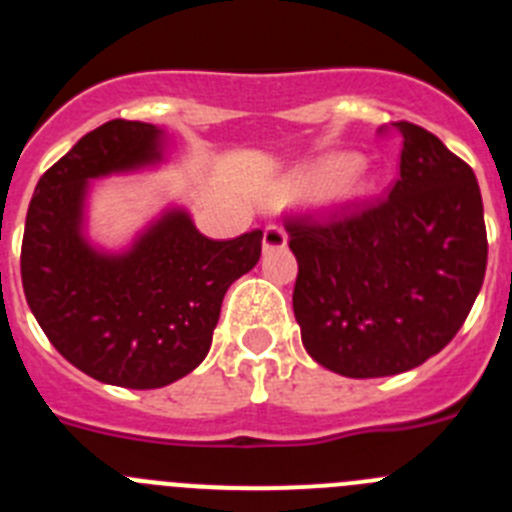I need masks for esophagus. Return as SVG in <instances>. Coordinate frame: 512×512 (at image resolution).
<instances>
[{
  "label": "esophagus",
  "instance_id": "1",
  "mask_svg": "<svg viewBox=\"0 0 512 512\" xmlns=\"http://www.w3.org/2000/svg\"><path fill=\"white\" fill-rule=\"evenodd\" d=\"M287 246V233L279 225H269L264 230V251H277V248Z\"/></svg>",
  "mask_w": 512,
  "mask_h": 512
}]
</instances>
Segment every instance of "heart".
Segmentation results:
<instances>
[{
  "label": "heart",
  "instance_id": "b5f03b06",
  "mask_svg": "<svg viewBox=\"0 0 512 512\" xmlns=\"http://www.w3.org/2000/svg\"><path fill=\"white\" fill-rule=\"evenodd\" d=\"M379 192L377 176L359 166L354 153H328L287 174L269 194L271 207H292L325 197L336 210H359Z\"/></svg>",
  "mask_w": 512,
  "mask_h": 512
}]
</instances>
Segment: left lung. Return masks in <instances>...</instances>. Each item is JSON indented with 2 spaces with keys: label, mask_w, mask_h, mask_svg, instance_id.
Masks as SVG:
<instances>
[{
  "label": "left lung",
  "mask_w": 512,
  "mask_h": 512,
  "mask_svg": "<svg viewBox=\"0 0 512 512\" xmlns=\"http://www.w3.org/2000/svg\"><path fill=\"white\" fill-rule=\"evenodd\" d=\"M397 133L400 179L387 200L341 223L287 228L302 346L341 377H392L436 356L485 282L477 176L428 130L397 122Z\"/></svg>",
  "instance_id": "obj_1"
}]
</instances>
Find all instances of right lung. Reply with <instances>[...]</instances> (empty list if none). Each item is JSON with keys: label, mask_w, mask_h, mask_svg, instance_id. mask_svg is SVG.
<instances>
[{"label": "right lung", "mask_w": 512, "mask_h": 512, "mask_svg": "<svg viewBox=\"0 0 512 512\" xmlns=\"http://www.w3.org/2000/svg\"><path fill=\"white\" fill-rule=\"evenodd\" d=\"M169 161L174 146L164 128L104 122L40 176L27 210V305L63 359L115 387L156 390L194 372L210 351L225 292L261 256V230L212 241L179 202L161 207L122 246L94 241V182Z\"/></svg>", "instance_id": "1"}]
</instances>
